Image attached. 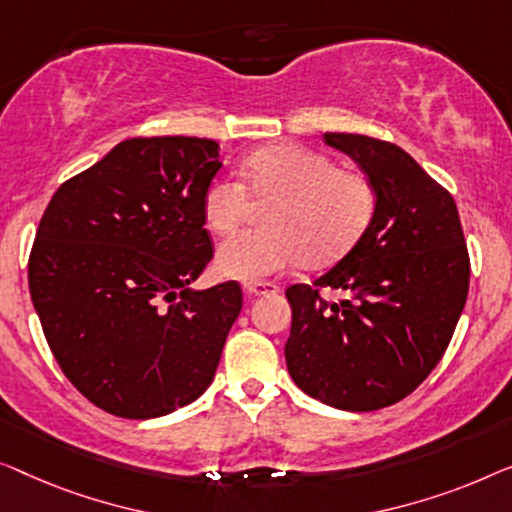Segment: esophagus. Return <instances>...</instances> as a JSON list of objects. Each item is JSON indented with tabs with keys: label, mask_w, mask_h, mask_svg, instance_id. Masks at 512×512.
<instances>
[{
	"label": "esophagus",
	"mask_w": 512,
	"mask_h": 512,
	"mask_svg": "<svg viewBox=\"0 0 512 512\" xmlns=\"http://www.w3.org/2000/svg\"><path fill=\"white\" fill-rule=\"evenodd\" d=\"M280 287L276 283H269V280H255V283L243 285V292L248 297H264V294H276Z\"/></svg>",
	"instance_id": "obj_1"
}]
</instances>
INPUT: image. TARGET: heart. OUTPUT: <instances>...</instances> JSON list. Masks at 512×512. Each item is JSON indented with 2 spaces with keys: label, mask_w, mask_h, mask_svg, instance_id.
I'll list each match as a JSON object with an SVG mask.
<instances>
[{
  "label": "heart",
  "mask_w": 512,
  "mask_h": 512,
  "mask_svg": "<svg viewBox=\"0 0 512 512\" xmlns=\"http://www.w3.org/2000/svg\"><path fill=\"white\" fill-rule=\"evenodd\" d=\"M241 178L257 199H276L262 232H243L218 250L225 278L253 283L299 262L325 266L341 259L369 229L378 194L364 171L336 167L320 150L278 143L241 162ZM241 183L215 176L201 197V215L215 234H232L248 211Z\"/></svg>",
  "instance_id": "obj_1"
}]
</instances>
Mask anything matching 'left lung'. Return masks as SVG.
Listing matches in <instances>:
<instances>
[{
    "label": "left lung",
    "mask_w": 512,
    "mask_h": 512,
    "mask_svg": "<svg viewBox=\"0 0 512 512\" xmlns=\"http://www.w3.org/2000/svg\"><path fill=\"white\" fill-rule=\"evenodd\" d=\"M355 160L378 204L355 248L313 285H292L287 371L327 406L366 413L401 401L441 362L469 294L471 262L452 194L406 150L327 132ZM322 286L351 294L338 305Z\"/></svg>",
    "instance_id": "1"
}]
</instances>
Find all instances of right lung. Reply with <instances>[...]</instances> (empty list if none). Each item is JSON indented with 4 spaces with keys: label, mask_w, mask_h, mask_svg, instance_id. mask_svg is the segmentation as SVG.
<instances>
[{
    "label": "right lung",
    "mask_w": 512,
    "mask_h": 512,
    "mask_svg": "<svg viewBox=\"0 0 512 512\" xmlns=\"http://www.w3.org/2000/svg\"><path fill=\"white\" fill-rule=\"evenodd\" d=\"M220 146L197 136L127 139L57 187L27 278L69 383L106 413L150 420L213 383L243 306L227 280L192 290L213 259L201 197Z\"/></svg>",
    "instance_id": "add662e5"
}]
</instances>
